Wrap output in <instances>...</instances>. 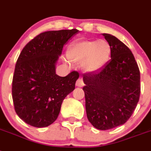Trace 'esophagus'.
Instances as JSON below:
<instances>
[{"label": "esophagus", "instance_id": "obj_1", "mask_svg": "<svg viewBox=\"0 0 151 151\" xmlns=\"http://www.w3.org/2000/svg\"><path fill=\"white\" fill-rule=\"evenodd\" d=\"M76 86L79 87H83V80H82L81 78H79V79H78V81H76Z\"/></svg>", "mask_w": 151, "mask_h": 151}]
</instances>
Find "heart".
Wrapping results in <instances>:
<instances>
[{
    "mask_svg": "<svg viewBox=\"0 0 151 151\" xmlns=\"http://www.w3.org/2000/svg\"><path fill=\"white\" fill-rule=\"evenodd\" d=\"M111 52L110 44L104 40H76L69 47L68 58L73 64H82L86 71L93 72L106 64Z\"/></svg>",
    "mask_w": 151,
    "mask_h": 151,
    "instance_id": "obj_1",
    "label": "heart"
}]
</instances>
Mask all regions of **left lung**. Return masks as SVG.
<instances>
[{"mask_svg":"<svg viewBox=\"0 0 151 151\" xmlns=\"http://www.w3.org/2000/svg\"><path fill=\"white\" fill-rule=\"evenodd\" d=\"M111 59L103 68L83 75L88 121L98 130H109L128 121L140 93V75L134 54L116 37L103 34Z\"/></svg>","mask_w":151,"mask_h":151,"instance_id":"8db88e82","label":"left lung"}]
</instances>
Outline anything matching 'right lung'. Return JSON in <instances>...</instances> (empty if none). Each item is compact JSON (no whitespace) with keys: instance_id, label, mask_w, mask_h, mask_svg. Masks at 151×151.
Returning a JSON list of instances; mask_svg holds the SVG:
<instances>
[{"instance_id":"1","label":"right lung","mask_w":151,"mask_h":151,"mask_svg":"<svg viewBox=\"0 0 151 151\" xmlns=\"http://www.w3.org/2000/svg\"><path fill=\"white\" fill-rule=\"evenodd\" d=\"M78 31H46L23 48L15 65L12 97L17 114L27 124L45 127L53 124L64 99L75 88L78 72L60 77L56 64L64 44Z\"/></svg>"}]
</instances>
